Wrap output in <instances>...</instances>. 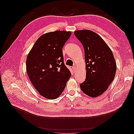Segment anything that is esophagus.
Masks as SVG:
<instances>
[{
  "mask_svg": "<svg viewBox=\"0 0 134 134\" xmlns=\"http://www.w3.org/2000/svg\"><path fill=\"white\" fill-rule=\"evenodd\" d=\"M72 70H73V71H74V72H76V66H73V67H72Z\"/></svg>",
  "mask_w": 134,
  "mask_h": 134,
  "instance_id": "34e87169",
  "label": "esophagus"
}]
</instances>
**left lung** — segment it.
Instances as JSON below:
<instances>
[{"label": "left lung", "mask_w": 134, "mask_h": 134, "mask_svg": "<svg viewBox=\"0 0 134 134\" xmlns=\"http://www.w3.org/2000/svg\"><path fill=\"white\" fill-rule=\"evenodd\" d=\"M85 49L86 79L82 91L92 98L103 94L113 81L117 65L111 49L101 37L90 30L74 31Z\"/></svg>", "instance_id": "left-lung-1"}]
</instances>
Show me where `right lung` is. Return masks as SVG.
Listing matches in <instances>:
<instances>
[{
	"instance_id": "obj_1",
	"label": "right lung",
	"mask_w": 134,
	"mask_h": 134,
	"mask_svg": "<svg viewBox=\"0 0 134 134\" xmlns=\"http://www.w3.org/2000/svg\"><path fill=\"white\" fill-rule=\"evenodd\" d=\"M71 31L57 30L42 35L29 51L26 70L31 83L41 96L58 98L71 74L64 63L63 47Z\"/></svg>"
}]
</instances>
